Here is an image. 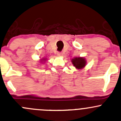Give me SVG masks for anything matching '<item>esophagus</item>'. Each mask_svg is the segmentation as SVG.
Returning a JSON list of instances; mask_svg holds the SVG:
<instances>
[{
	"label": "esophagus",
	"instance_id": "1",
	"mask_svg": "<svg viewBox=\"0 0 121 121\" xmlns=\"http://www.w3.org/2000/svg\"><path fill=\"white\" fill-rule=\"evenodd\" d=\"M57 56H61L62 55H63V53L61 52H57Z\"/></svg>",
	"mask_w": 121,
	"mask_h": 121
}]
</instances>
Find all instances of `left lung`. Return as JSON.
I'll list each match as a JSON object with an SVG mask.
<instances>
[{
    "label": "left lung",
    "instance_id": "1",
    "mask_svg": "<svg viewBox=\"0 0 121 121\" xmlns=\"http://www.w3.org/2000/svg\"><path fill=\"white\" fill-rule=\"evenodd\" d=\"M73 66L78 69H81L86 67L87 61L86 58L81 57H76L72 58L71 60Z\"/></svg>",
    "mask_w": 121,
    "mask_h": 121
}]
</instances>
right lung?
<instances>
[{
  "label": "right lung",
  "instance_id": "1",
  "mask_svg": "<svg viewBox=\"0 0 121 121\" xmlns=\"http://www.w3.org/2000/svg\"><path fill=\"white\" fill-rule=\"evenodd\" d=\"M46 58H42V59L41 60V63H43V61H46Z\"/></svg>",
  "mask_w": 121,
  "mask_h": 121
}]
</instances>
